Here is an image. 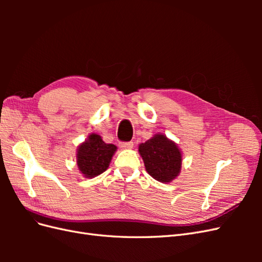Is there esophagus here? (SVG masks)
Returning a JSON list of instances; mask_svg holds the SVG:
<instances>
[{"mask_svg": "<svg viewBox=\"0 0 262 262\" xmlns=\"http://www.w3.org/2000/svg\"><path fill=\"white\" fill-rule=\"evenodd\" d=\"M119 145L121 148H131L133 146V142H120Z\"/></svg>", "mask_w": 262, "mask_h": 262, "instance_id": "esophagus-1", "label": "esophagus"}]
</instances>
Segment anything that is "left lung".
Listing matches in <instances>:
<instances>
[{
    "mask_svg": "<svg viewBox=\"0 0 262 262\" xmlns=\"http://www.w3.org/2000/svg\"><path fill=\"white\" fill-rule=\"evenodd\" d=\"M146 171L154 179L169 182L175 179L181 168V153L178 146L164 134H155L139 145Z\"/></svg>",
    "mask_w": 262,
    "mask_h": 262,
    "instance_id": "1",
    "label": "left lung"
}]
</instances>
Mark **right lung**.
I'll return each instance as SVG.
<instances>
[{
	"instance_id": "1",
	"label": "right lung",
	"mask_w": 262,
	"mask_h": 262,
	"mask_svg": "<svg viewBox=\"0 0 262 262\" xmlns=\"http://www.w3.org/2000/svg\"><path fill=\"white\" fill-rule=\"evenodd\" d=\"M116 150V145L105 143L98 134L92 133L89 140L77 148L76 163L78 169L87 178L100 175L108 168Z\"/></svg>"
}]
</instances>
